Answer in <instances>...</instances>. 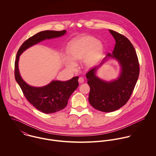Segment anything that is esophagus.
Instances as JSON below:
<instances>
[{
	"instance_id": "34e87169",
	"label": "esophagus",
	"mask_w": 156,
	"mask_h": 156,
	"mask_svg": "<svg viewBox=\"0 0 156 156\" xmlns=\"http://www.w3.org/2000/svg\"><path fill=\"white\" fill-rule=\"evenodd\" d=\"M78 81H79V83H83L84 82V79L83 77H79Z\"/></svg>"
}]
</instances>
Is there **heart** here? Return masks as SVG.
Segmentation results:
<instances>
[{
  "label": "heart",
  "mask_w": 156,
  "mask_h": 156,
  "mask_svg": "<svg viewBox=\"0 0 156 156\" xmlns=\"http://www.w3.org/2000/svg\"><path fill=\"white\" fill-rule=\"evenodd\" d=\"M104 51L103 43L95 37L83 35L72 40L67 45V53L68 58L64 61L68 67L73 68L74 64L83 60L85 68H90L96 64L101 57Z\"/></svg>",
  "instance_id": "1"
}]
</instances>
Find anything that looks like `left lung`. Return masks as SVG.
Instances as JSON below:
<instances>
[{
	"mask_svg": "<svg viewBox=\"0 0 156 156\" xmlns=\"http://www.w3.org/2000/svg\"><path fill=\"white\" fill-rule=\"evenodd\" d=\"M109 31L116 42L113 51L86 75L90 87L89 103L95 109L104 112L116 111L126 105L139 74V62L133 45L124 35L111 29ZM109 59H114L119 62L120 72L116 79L106 81L98 77L96 73Z\"/></svg>",
	"mask_w": 156,
	"mask_h": 156,
	"instance_id": "1",
	"label": "left lung"
}]
</instances>
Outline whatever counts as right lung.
I'll use <instances>...</instances> for the list:
<instances>
[{"label": "right lung", "instance_id": "1", "mask_svg": "<svg viewBox=\"0 0 156 156\" xmlns=\"http://www.w3.org/2000/svg\"><path fill=\"white\" fill-rule=\"evenodd\" d=\"M66 32V30L40 32L24 41L17 54L15 62V79L29 102L36 109L45 113L59 111L67 106L70 96L79 87V77H74L67 81L52 80L48 84L41 87L30 86L23 79L20 75L19 68L20 56L29 47L45 40L64 36Z\"/></svg>", "mask_w": 156, "mask_h": 156}]
</instances>
